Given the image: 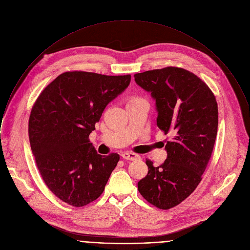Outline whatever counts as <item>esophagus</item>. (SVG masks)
Returning <instances> with one entry per match:
<instances>
[{"mask_svg": "<svg viewBox=\"0 0 250 250\" xmlns=\"http://www.w3.org/2000/svg\"><path fill=\"white\" fill-rule=\"evenodd\" d=\"M122 156L123 158L126 159V160H137L140 158V155L139 154H136L134 152H131V151H125L122 153Z\"/></svg>", "mask_w": 250, "mask_h": 250, "instance_id": "1", "label": "esophagus"}]
</instances>
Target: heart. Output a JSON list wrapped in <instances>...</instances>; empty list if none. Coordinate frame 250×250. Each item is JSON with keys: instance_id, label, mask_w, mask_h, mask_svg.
<instances>
[{"instance_id": "heart-1", "label": "heart", "mask_w": 250, "mask_h": 250, "mask_svg": "<svg viewBox=\"0 0 250 250\" xmlns=\"http://www.w3.org/2000/svg\"><path fill=\"white\" fill-rule=\"evenodd\" d=\"M138 100H143L142 99H139V98H132L131 100H129L128 102H131V101H138Z\"/></svg>"}]
</instances>
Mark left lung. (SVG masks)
<instances>
[{"label": "left lung", "instance_id": "obj_1", "mask_svg": "<svg viewBox=\"0 0 250 250\" xmlns=\"http://www.w3.org/2000/svg\"><path fill=\"white\" fill-rule=\"evenodd\" d=\"M137 85L155 100L156 124L164 134L167 158L138 183L140 194L158 208L169 209L197 188L213 150L218 125L215 98L198 76L168 66L134 74Z\"/></svg>", "mask_w": 250, "mask_h": 250}]
</instances>
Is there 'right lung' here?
Listing matches in <instances>:
<instances>
[{
  "instance_id": "1",
  "label": "right lung",
  "mask_w": 250,
  "mask_h": 250,
  "mask_svg": "<svg viewBox=\"0 0 250 250\" xmlns=\"http://www.w3.org/2000/svg\"><path fill=\"white\" fill-rule=\"evenodd\" d=\"M130 78L66 71L36 100L29 119L31 149L45 185L66 204L84 207L98 199L117 166L120 155L99 154L89 135Z\"/></svg>"
}]
</instances>
